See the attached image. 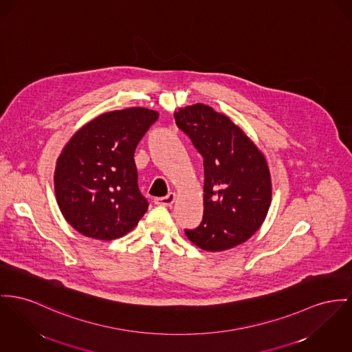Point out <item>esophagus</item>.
<instances>
[{"label": "esophagus", "instance_id": "1", "mask_svg": "<svg viewBox=\"0 0 352 352\" xmlns=\"http://www.w3.org/2000/svg\"><path fill=\"white\" fill-rule=\"evenodd\" d=\"M176 200V193L169 192L164 197H157L155 199V204L157 206H164V207H170Z\"/></svg>", "mask_w": 352, "mask_h": 352}]
</instances>
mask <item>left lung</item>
Here are the masks:
<instances>
[{
    "instance_id": "1",
    "label": "left lung",
    "mask_w": 352,
    "mask_h": 352,
    "mask_svg": "<svg viewBox=\"0 0 352 352\" xmlns=\"http://www.w3.org/2000/svg\"><path fill=\"white\" fill-rule=\"evenodd\" d=\"M175 121L204 159V214L197 228L186 230L188 239L211 252L247 241L271 206L264 155L230 118L208 105L180 108Z\"/></svg>"
}]
</instances>
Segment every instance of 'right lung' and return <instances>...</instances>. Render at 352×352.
Returning a JSON list of instances; mask_svg holds the SVG:
<instances>
[{
	"mask_svg": "<svg viewBox=\"0 0 352 352\" xmlns=\"http://www.w3.org/2000/svg\"><path fill=\"white\" fill-rule=\"evenodd\" d=\"M159 118L146 108L107 112L81 126L54 170L57 204L87 237L113 240L131 232L148 210L138 186L135 151Z\"/></svg>",
	"mask_w": 352,
	"mask_h": 352,
	"instance_id": "obj_1",
	"label": "right lung"
}]
</instances>
